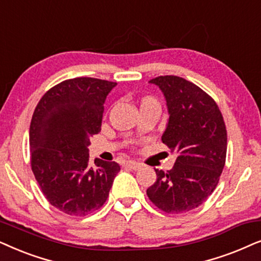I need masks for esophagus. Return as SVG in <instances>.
Returning <instances> with one entry per match:
<instances>
[{"label":"esophagus","instance_id":"1","mask_svg":"<svg viewBox=\"0 0 261 261\" xmlns=\"http://www.w3.org/2000/svg\"><path fill=\"white\" fill-rule=\"evenodd\" d=\"M125 166L127 167V168L130 169H134V171H137V169L141 168V165L138 162H135V161H127L125 163Z\"/></svg>","mask_w":261,"mask_h":261}]
</instances>
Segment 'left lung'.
Wrapping results in <instances>:
<instances>
[{
  "label": "left lung",
  "instance_id": "left-lung-1",
  "mask_svg": "<svg viewBox=\"0 0 261 261\" xmlns=\"http://www.w3.org/2000/svg\"><path fill=\"white\" fill-rule=\"evenodd\" d=\"M161 89L168 110L162 142L176 154L169 171L155 169L147 194L160 210L181 214L196 209L216 189L227 155V130L215 100L203 89L167 75L149 81Z\"/></svg>",
  "mask_w": 261,
  "mask_h": 261
}]
</instances>
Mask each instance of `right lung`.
Listing matches in <instances>:
<instances>
[{"mask_svg": "<svg viewBox=\"0 0 261 261\" xmlns=\"http://www.w3.org/2000/svg\"><path fill=\"white\" fill-rule=\"evenodd\" d=\"M116 82L65 80L43 95L30 126L31 166L51 205L71 216L100 209L120 171L117 162H89L93 135L101 131L103 103Z\"/></svg>", "mask_w": 261, "mask_h": 261, "instance_id": "add662e5", "label": "right lung"}]
</instances>
